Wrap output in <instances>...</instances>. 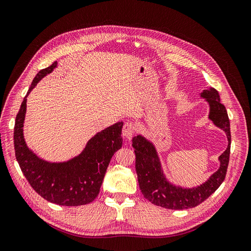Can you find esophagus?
I'll return each instance as SVG.
<instances>
[{"label":"esophagus","mask_w":251,"mask_h":251,"mask_svg":"<svg viewBox=\"0 0 251 251\" xmlns=\"http://www.w3.org/2000/svg\"><path fill=\"white\" fill-rule=\"evenodd\" d=\"M135 132V126L131 122H127L123 126V136L125 137L126 140H130L132 138L133 134Z\"/></svg>","instance_id":"1"}]
</instances>
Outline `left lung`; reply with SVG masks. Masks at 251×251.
Listing matches in <instances>:
<instances>
[{"instance_id":"obj_1","label":"left lung","mask_w":251,"mask_h":251,"mask_svg":"<svg viewBox=\"0 0 251 251\" xmlns=\"http://www.w3.org/2000/svg\"><path fill=\"white\" fill-rule=\"evenodd\" d=\"M208 104V120L222 129L227 139V147L217 158L220 167L204 182L195 187H183L172 182L166 176L155 144L141 133L132 138L135 150V170L141 193L152 204L168 209H188L202 203L213 194L225 179L231 149L230 121L224 104L220 102V95L212 87H206L199 93Z\"/></svg>"}]
</instances>
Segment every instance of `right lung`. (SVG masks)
Returning <instances> with one entry per match:
<instances>
[{
    "mask_svg": "<svg viewBox=\"0 0 251 251\" xmlns=\"http://www.w3.org/2000/svg\"><path fill=\"white\" fill-rule=\"evenodd\" d=\"M56 68L57 61L37 74L21 103L14 127L15 156L24 176L41 197L61 206L85 205L97 197L112 157L122 148L123 122L97 132L79 155L67 161L50 162L38 157L27 147L24 135L26 99L37 84Z\"/></svg>",
    "mask_w": 251,
    "mask_h": 251,
    "instance_id": "right-lung-1",
    "label": "right lung"
}]
</instances>
